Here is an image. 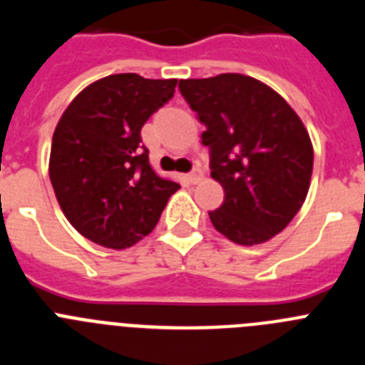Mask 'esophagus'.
<instances>
[{
  "label": "esophagus",
  "mask_w": 365,
  "mask_h": 365,
  "mask_svg": "<svg viewBox=\"0 0 365 365\" xmlns=\"http://www.w3.org/2000/svg\"><path fill=\"white\" fill-rule=\"evenodd\" d=\"M201 179H202V170L199 166H195L192 170V172L188 173V180H190V182H192V185H197V182Z\"/></svg>",
  "instance_id": "esophagus-1"
}]
</instances>
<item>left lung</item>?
<instances>
[{
    "mask_svg": "<svg viewBox=\"0 0 365 365\" xmlns=\"http://www.w3.org/2000/svg\"><path fill=\"white\" fill-rule=\"evenodd\" d=\"M180 95L206 125L212 177L225 201L208 212L215 230L237 245L279 234L307 197L312 144L278 93L256 78L227 73L180 80Z\"/></svg>",
    "mask_w": 365,
    "mask_h": 365,
    "instance_id": "obj_1",
    "label": "left lung"
}]
</instances>
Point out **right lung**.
I'll return each mask as SVG.
<instances>
[{"label": "right lung", "mask_w": 365, "mask_h": 365, "mask_svg": "<svg viewBox=\"0 0 365 365\" xmlns=\"http://www.w3.org/2000/svg\"><path fill=\"white\" fill-rule=\"evenodd\" d=\"M177 80L111 74L86 87L58 122L49 177L63 214L83 237L128 248L150 234L177 182L150 166L140 130Z\"/></svg>", "instance_id": "add662e5"}]
</instances>
